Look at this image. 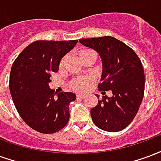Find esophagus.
<instances>
[{
  "mask_svg": "<svg viewBox=\"0 0 161 161\" xmlns=\"http://www.w3.org/2000/svg\"><path fill=\"white\" fill-rule=\"evenodd\" d=\"M84 97H85V96L83 94H79V93L77 94V99H84Z\"/></svg>",
  "mask_w": 161,
  "mask_h": 161,
  "instance_id": "obj_1",
  "label": "esophagus"
}]
</instances>
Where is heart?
<instances>
[{
  "label": "heart",
  "instance_id": "b5f03b06",
  "mask_svg": "<svg viewBox=\"0 0 161 161\" xmlns=\"http://www.w3.org/2000/svg\"><path fill=\"white\" fill-rule=\"evenodd\" d=\"M92 51L91 50H84L79 53V57L84 56V54H86L88 53H91ZM91 82V78L89 77H78V78H75L72 82L70 83V86L71 88H73L77 91H83L85 89V87L87 86L88 84H90Z\"/></svg>",
  "mask_w": 161,
  "mask_h": 161
}]
</instances>
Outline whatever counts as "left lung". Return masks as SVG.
Masks as SVG:
<instances>
[{"label":"left lung","mask_w":161,"mask_h":161,"mask_svg":"<svg viewBox=\"0 0 161 161\" xmlns=\"http://www.w3.org/2000/svg\"><path fill=\"white\" fill-rule=\"evenodd\" d=\"M79 42L101 58L102 83L98 90L103 95L112 92L111 97L103 96L91 108L92 121L105 131H121L135 118L143 99L145 76L142 62L134 50L114 37L83 39Z\"/></svg>","instance_id":"left-lung-1"}]
</instances>
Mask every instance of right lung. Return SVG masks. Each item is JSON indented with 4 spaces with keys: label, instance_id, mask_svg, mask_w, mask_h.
<instances>
[{
    "label": "right lung",
    "instance_id": "add662e5",
    "mask_svg": "<svg viewBox=\"0 0 161 161\" xmlns=\"http://www.w3.org/2000/svg\"><path fill=\"white\" fill-rule=\"evenodd\" d=\"M77 40H37L23 50L13 64L9 90L20 117L34 130L53 134L67 124L69 105L76 100L72 92L54 93L49 87L51 74L73 49Z\"/></svg>",
    "mask_w": 161,
    "mask_h": 161
}]
</instances>
